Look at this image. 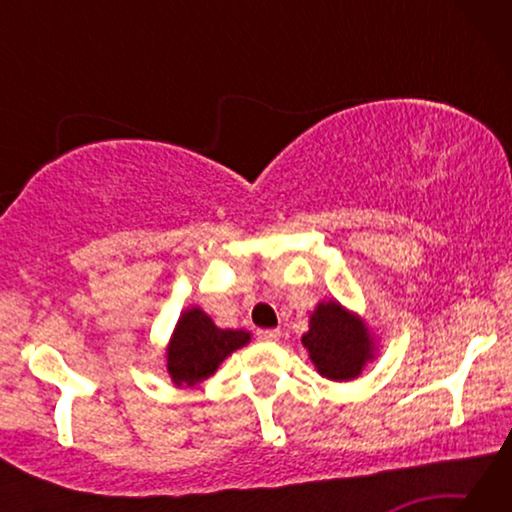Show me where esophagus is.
<instances>
[{"instance_id": "1", "label": "esophagus", "mask_w": 512, "mask_h": 512, "mask_svg": "<svg viewBox=\"0 0 512 512\" xmlns=\"http://www.w3.org/2000/svg\"><path fill=\"white\" fill-rule=\"evenodd\" d=\"M257 339L266 341V343H273V341L280 339V329H259Z\"/></svg>"}]
</instances>
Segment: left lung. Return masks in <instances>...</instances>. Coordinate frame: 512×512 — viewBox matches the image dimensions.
<instances>
[{
	"label": "left lung",
	"mask_w": 512,
	"mask_h": 512,
	"mask_svg": "<svg viewBox=\"0 0 512 512\" xmlns=\"http://www.w3.org/2000/svg\"><path fill=\"white\" fill-rule=\"evenodd\" d=\"M302 345L320 375L332 381L359 377L377 352L375 336L366 320L336 300L318 302L311 311L309 332L302 334Z\"/></svg>",
	"instance_id": "8db88e82"
}]
</instances>
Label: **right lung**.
I'll return each instance as SVG.
<instances>
[{
	"label": "right lung",
	"mask_w": 512,
	"mask_h": 512,
	"mask_svg": "<svg viewBox=\"0 0 512 512\" xmlns=\"http://www.w3.org/2000/svg\"><path fill=\"white\" fill-rule=\"evenodd\" d=\"M248 341L246 329H221L203 309L189 307L180 314L167 345L169 377L176 386H196Z\"/></svg>",
	"instance_id": "right-lung-1"
}]
</instances>
